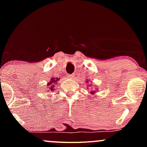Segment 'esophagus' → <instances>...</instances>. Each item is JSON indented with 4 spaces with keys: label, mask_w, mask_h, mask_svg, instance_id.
Returning a JSON list of instances; mask_svg holds the SVG:
<instances>
[{
    "label": "esophagus",
    "mask_w": 147,
    "mask_h": 147,
    "mask_svg": "<svg viewBox=\"0 0 147 147\" xmlns=\"http://www.w3.org/2000/svg\"><path fill=\"white\" fill-rule=\"evenodd\" d=\"M75 74H69V75H67V77L69 78H71V79H73L75 78Z\"/></svg>",
    "instance_id": "esophagus-1"
}]
</instances>
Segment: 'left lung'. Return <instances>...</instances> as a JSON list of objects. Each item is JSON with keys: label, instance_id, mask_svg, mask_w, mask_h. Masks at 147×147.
<instances>
[{"label": "left lung", "instance_id": "8db88e82", "mask_svg": "<svg viewBox=\"0 0 147 147\" xmlns=\"http://www.w3.org/2000/svg\"><path fill=\"white\" fill-rule=\"evenodd\" d=\"M90 86H91V85H90ZM94 92H95V91H91V92H90V93H91V94H94Z\"/></svg>", "mask_w": 147, "mask_h": 147}]
</instances>
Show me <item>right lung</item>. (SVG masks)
<instances>
[{"mask_svg":"<svg viewBox=\"0 0 147 147\" xmlns=\"http://www.w3.org/2000/svg\"><path fill=\"white\" fill-rule=\"evenodd\" d=\"M59 78H51V80L48 83H47V87H48V90L47 91H53V90H55V87L57 84V82L59 81Z\"/></svg>","mask_w":147,"mask_h":147,"instance_id":"right-lung-1","label":"right lung"}]
</instances>
